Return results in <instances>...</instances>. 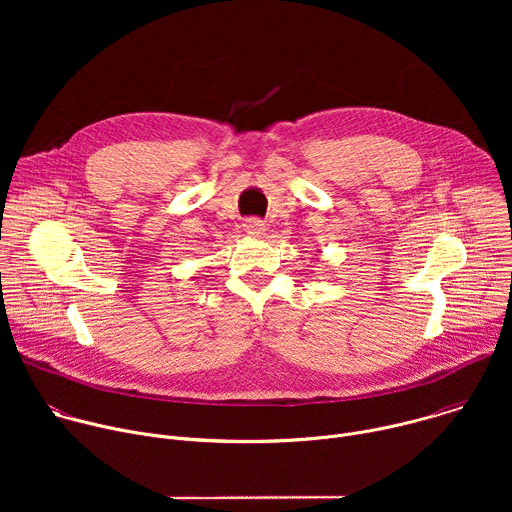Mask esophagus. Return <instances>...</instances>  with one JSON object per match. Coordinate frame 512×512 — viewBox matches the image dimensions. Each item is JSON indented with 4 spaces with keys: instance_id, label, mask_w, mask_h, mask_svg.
<instances>
[{
    "instance_id": "1",
    "label": "esophagus",
    "mask_w": 512,
    "mask_h": 512,
    "mask_svg": "<svg viewBox=\"0 0 512 512\" xmlns=\"http://www.w3.org/2000/svg\"><path fill=\"white\" fill-rule=\"evenodd\" d=\"M243 227H245V233L251 237H261L265 233V223L259 221V218H249Z\"/></svg>"
}]
</instances>
